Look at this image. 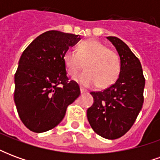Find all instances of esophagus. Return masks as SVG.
I'll return each mask as SVG.
<instances>
[{
	"instance_id": "1",
	"label": "esophagus",
	"mask_w": 160,
	"mask_h": 160,
	"mask_svg": "<svg viewBox=\"0 0 160 160\" xmlns=\"http://www.w3.org/2000/svg\"><path fill=\"white\" fill-rule=\"evenodd\" d=\"M87 92V91L86 90L85 88H83V87H80V92H81V93H84V92Z\"/></svg>"
}]
</instances>
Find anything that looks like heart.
<instances>
[{"instance_id": "heart-1", "label": "heart", "mask_w": 160, "mask_h": 160, "mask_svg": "<svg viewBox=\"0 0 160 160\" xmlns=\"http://www.w3.org/2000/svg\"><path fill=\"white\" fill-rule=\"evenodd\" d=\"M63 62L71 77L76 76L85 64L86 71L77 77L76 80L86 87L98 85L100 88H106L114 84L120 74L121 63L118 53L96 39L80 42L77 52L67 50L63 55Z\"/></svg>"}]
</instances>
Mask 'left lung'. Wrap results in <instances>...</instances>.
<instances>
[{
  "mask_svg": "<svg viewBox=\"0 0 160 160\" xmlns=\"http://www.w3.org/2000/svg\"><path fill=\"white\" fill-rule=\"evenodd\" d=\"M116 47L121 60L119 77L102 92H92L93 104L87 111L94 132L115 140L133 126L144 102L145 78L140 60L128 46L116 37H107Z\"/></svg>",
  "mask_w": 160,
  "mask_h": 160,
  "instance_id": "obj_1",
  "label": "left lung"
}]
</instances>
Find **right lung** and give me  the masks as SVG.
I'll use <instances>...</instances> for the list:
<instances>
[{"mask_svg": "<svg viewBox=\"0 0 160 160\" xmlns=\"http://www.w3.org/2000/svg\"><path fill=\"white\" fill-rule=\"evenodd\" d=\"M80 39V35L48 31L20 56L14 75V102L20 120L31 131L54 128L80 96V87L68 80L63 62L64 53Z\"/></svg>", "mask_w": 160, "mask_h": 160, "instance_id": "right-lung-1", "label": "right lung"}]
</instances>
